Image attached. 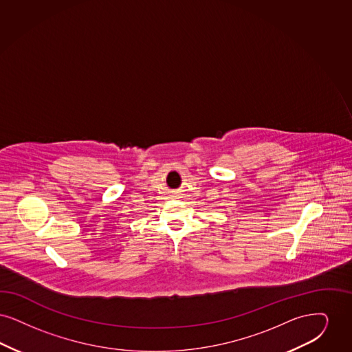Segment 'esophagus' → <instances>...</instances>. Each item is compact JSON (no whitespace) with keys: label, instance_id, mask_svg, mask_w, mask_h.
Returning a JSON list of instances; mask_svg holds the SVG:
<instances>
[{"label":"esophagus","instance_id":"obj_1","mask_svg":"<svg viewBox=\"0 0 352 352\" xmlns=\"http://www.w3.org/2000/svg\"><path fill=\"white\" fill-rule=\"evenodd\" d=\"M177 196H179V195H175V197H177Z\"/></svg>","mask_w":352,"mask_h":352}]
</instances>
